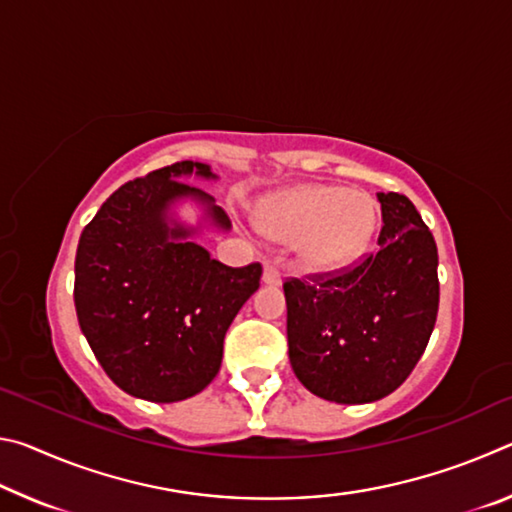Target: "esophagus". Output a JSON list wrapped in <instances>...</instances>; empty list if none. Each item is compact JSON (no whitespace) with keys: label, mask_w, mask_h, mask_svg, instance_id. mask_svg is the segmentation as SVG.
<instances>
[{"label":"esophagus","mask_w":512,"mask_h":512,"mask_svg":"<svg viewBox=\"0 0 512 512\" xmlns=\"http://www.w3.org/2000/svg\"><path fill=\"white\" fill-rule=\"evenodd\" d=\"M264 284H271V287H277V284L282 282V273L280 268H277L273 262H266L264 264V275H262Z\"/></svg>","instance_id":"esophagus-1"}]
</instances>
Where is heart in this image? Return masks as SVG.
Listing matches in <instances>:
<instances>
[{"instance_id":"obj_1","label":"heart","mask_w":512,"mask_h":512,"mask_svg":"<svg viewBox=\"0 0 512 512\" xmlns=\"http://www.w3.org/2000/svg\"><path fill=\"white\" fill-rule=\"evenodd\" d=\"M257 223L271 239L293 241L302 264L332 271L366 253L375 235L377 207L361 192L305 185L266 198Z\"/></svg>"}]
</instances>
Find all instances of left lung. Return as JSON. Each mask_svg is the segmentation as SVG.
I'll return each instance as SVG.
<instances>
[{
    "instance_id": "8db88e82",
    "label": "left lung",
    "mask_w": 512,
    "mask_h": 512,
    "mask_svg": "<svg viewBox=\"0 0 512 512\" xmlns=\"http://www.w3.org/2000/svg\"><path fill=\"white\" fill-rule=\"evenodd\" d=\"M379 250L357 266L289 277V361L300 384L327 402L391 395L420 361L438 316V250L409 198L379 192Z\"/></svg>"
}]
</instances>
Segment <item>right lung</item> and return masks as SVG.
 <instances>
[{"mask_svg":"<svg viewBox=\"0 0 512 512\" xmlns=\"http://www.w3.org/2000/svg\"><path fill=\"white\" fill-rule=\"evenodd\" d=\"M216 178L183 160L121 185L85 225L74 262L81 332L106 375L149 402L187 400L221 368L225 332L262 277V264L230 268L192 239L196 228L169 219L194 198L216 228L230 219L214 198L183 183Z\"/></svg>","mask_w":512,"mask_h":512,"instance_id":"1","label":"right lung"}]
</instances>
